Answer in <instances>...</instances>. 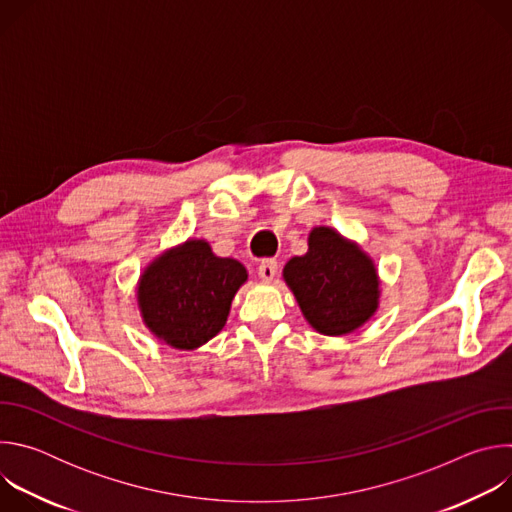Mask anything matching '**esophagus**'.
I'll return each instance as SVG.
<instances>
[{
    "instance_id": "1",
    "label": "esophagus",
    "mask_w": 512,
    "mask_h": 512,
    "mask_svg": "<svg viewBox=\"0 0 512 512\" xmlns=\"http://www.w3.org/2000/svg\"><path fill=\"white\" fill-rule=\"evenodd\" d=\"M257 273L263 281H273L277 275V261L275 259H263L257 267Z\"/></svg>"
}]
</instances>
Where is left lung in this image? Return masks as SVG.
Instances as JSON below:
<instances>
[{
	"mask_svg": "<svg viewBox=\"0 0 512 512\" xmlns=\"http://www.w3.org/2000/svg\"><path fill=\"white\" fill-rule=\"evenodd\" d=\"M283 279L308 324L326 336L354 332L379 308L373 259L330 227L310 233L308 253L285 263Z\"/></svg>",
	"mask_w": 512,
	"mask_h": 512,
	"instance_id": "left-lung-1",
	"label": "left lung"
}]
</instances>
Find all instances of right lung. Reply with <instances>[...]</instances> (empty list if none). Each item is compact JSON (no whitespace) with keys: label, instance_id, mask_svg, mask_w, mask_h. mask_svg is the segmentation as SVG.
Listing matches in <instances>:
<instances>
[{"label":"right lung","instance_id":"1","mask_svg":"<svg viewBox=\"0 0 512 512\" xmlns=\"http://www.w3.org/2000/svg\"><path fill=\"white\" fill-rule=\"evenodd\" d=\"M245 281L247 269L237 259L216 257L206 241L190 239L145 267L137 306L156 338L178 350H194L225 328Z\"/></svg>","mask_w":512,"mask_h":512}]
</instances>
